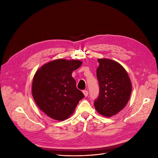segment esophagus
Wrapping results in <instances>:
<instances>
[{"mask_svg":"<svg viewBox=\"0 0 158 158\" xmlns=\"http://www.w3.org/2000/svg\"><path fill=\"white\" fill-rule=\"evenodd\" d=\"M83 94H84V96L85 97H87L88 96V92L87 90H84L83 91Z\"/></svg>","mask_w":158,"mask_h":158,"instance_id":"esophagus-1","label":"esophagus"}]
</instances>
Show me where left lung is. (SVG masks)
<instances>
[{
    "mask_svg": "<svg viewBox=\"0 0 158 158\" xmlns=\"http://www.w3.org/2000/svg\"><path fill=\"white\" fill-rule=\"evenodd\" d=\"M98 60L99 95L94 106L102 116L111 117L125 108L128 102L132 83L127 72L118 62L105 58Z\"/></svg>",
    "mask_w": 158,
    "mask_h": 158,
    "instance_id": "1",
    "label": "left lung"
}]
</instances>
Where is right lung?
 I'll return each instance as SVG.
<instances>
[{
    "mask_svg": "<svg viewBox=\"0 0 158 158\" xmlns=\"http://www.w3.org/2000/svg\"><path fill=\"white\" fill-rule=\"evenodd\" d=\"M82 64L80 60L59 59L36 71L31 85L32 96L37 107L50 118L60 121L67 119L84 98L72 76Z\"/></svg>",
    "mask_w": 158,
    "mask_h": 158,
    "instance_id": "add662e5",
    "label": "right lung"
}]
</instances>
